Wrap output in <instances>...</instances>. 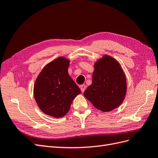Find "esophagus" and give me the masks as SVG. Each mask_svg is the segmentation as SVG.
I'll list each match as a JSON object with an SVG mask.
<instances>
[{
	"label": "esophagus",
	"mask_w": 158,
	"mask_h": 158,
	"mask_svg": "<svg viewBox=\"0 0 158 158\" xmlns=\"http://www.w3.org/2000/svg\"><path fill=\"white\" fill-rule=\"evenodd\" d=\"M85 89H86V85H85V84H82L80 85V89H81V91H82V92H84Z\"/></svg>",
	"instance_id": "esophagus-1"
}]
</instances>
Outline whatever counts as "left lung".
<instances>
[{
  "label": "left lung",
  "mask_w": 158,
  "mask_h": 158,
  "mask_svg": "<svg viewBox=\"0 0 158 158\" xmlns=\"http://www.w3.org/2000/svg\"><path fill=\"white\" fill-rule=\"evenodd\" d=\"M126 93V76L120 64L104 55L94 64L92 83L85 90V98L95 108L109 112L120 106Z\"/></svg>",
  "instance_id": "obj_1"
}]
</instances>
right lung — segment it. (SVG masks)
Wrapping results in <instances>:
<instances>
[{"instance_id":"add662e5","label":"right lung","mask_w":158,"mask_h":158,"mask_svg":"<svg viewBox=\"0 0 158 158\" xmlns=\"http://www.w3.org/2000/svg\"><path fill=\"white\" fill-rule=\"evenodd\" d=\"M70 60L60 56L43 69L35 80L33 94L38 107L55 118L64 117L80 89L68 73Z\"/></svg>"}]
</instances>
